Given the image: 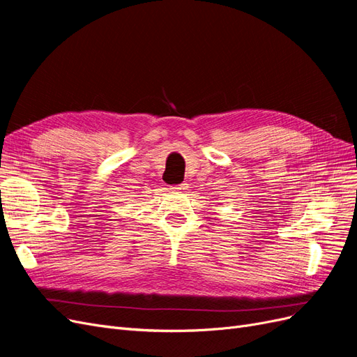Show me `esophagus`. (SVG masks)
Segmentation results:
<instances>
[{
    "label": "esophagus",
    "instance_id": "esophagus-1",
    "mask_svg": "<svg viewBox=\"0 0 357 357\" xmlns=\"http://www.w3.org/2000/svg\"><path fill=\"white\" fill-rule=\"evenodd\" d=\"M188 186H186V183H181V185H174V186H171L169 189L171 190H176V192H178V190H185Z\"/></svg>",
    "mask_w": 357,
    "mask_h": 357
}]
</instances>
